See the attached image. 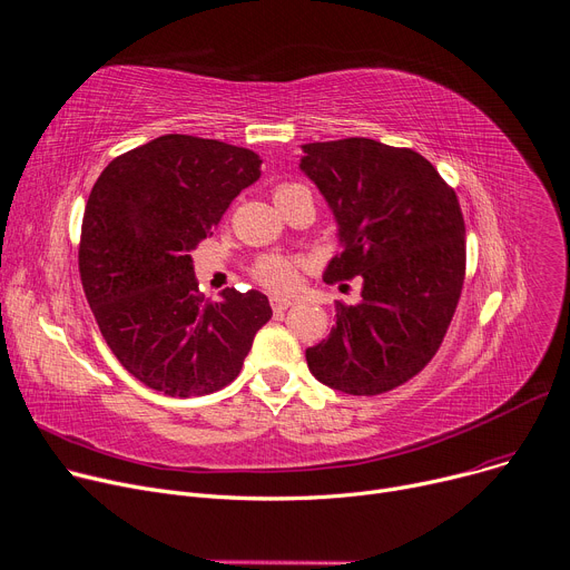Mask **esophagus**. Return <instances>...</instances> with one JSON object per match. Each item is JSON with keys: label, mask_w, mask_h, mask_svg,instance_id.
Masks as SVG:
<instances>
[{"label": "esophagus", "mask_w": 570, "mask_h": 570, "mask_svg": "<svg viewBox=\"0 0 570 570\" xmlns=\"http://www.w3.org/2000/svg\"><path fill=\"white\" fill-rule=\"evenodd\" d=\"M289 306H292V302L285 299V296H271V308H274L276 315H283Z\"/></svg>", "instance_id": "obj_1"}]
</instances>
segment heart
<instances>
[{
	"label": "heart",
	"instance_id": "1",
	"mask_svg": "<svg viewBox=\"0 0 570 570\" xmlns=\"http://www.w3.org/2000/svg\"><path fill=\"white\" fill-rule=\"evenodd\" d=\"M302 197L313 199L311 189L302 183H281L274 189V202L278 206ZM253 278L271 292H289L299 281V262L285 255H264L253 266Z\"/></svg>",
	"mask_w": 570,
	"mask_h": 570
}]
</instances>
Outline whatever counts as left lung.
<instances>
[{
	"mask_svg": "<svg viewBox=\"0 0 570 570\" xmlns=\"http://www.w3.org/2000/svg\"><path fill=\"white\" fill-rule=\"evenodd\" d=\"M299 169L327 199L343 250L324 281L362 278L336 327L306 350L311 373L352 396L390 392L436 355L462 296L466 227L454 189L411 148L373 139L302 146Z\"/></svg>",
	"mask_w": 570,
	"mask_h": 570,
	"instance_id": "left-lung-1",
	"label": "left lung"
}]
</instances>
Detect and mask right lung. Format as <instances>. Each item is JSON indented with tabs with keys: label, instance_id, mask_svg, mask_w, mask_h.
<instances>
[{
	"label": "right lung",
	"instance_id": "right-lung-1",
	"mask_svg": "<svg viewBox=\"0 0 570 570\" xmlns=\"http://www.w3.org/2000/svg\"><path fill=\"white\" fill-rule=\"evenodd\" d=\"M259 165L248 148L165 134L116 157L92 187L80 281L104 341L150 390L180 399L223 390L274 315L257 289L206 299L189 257Z\"/></svg>",
	"mask_w": 570,
	"mask_h": 570
}]
</instances>
